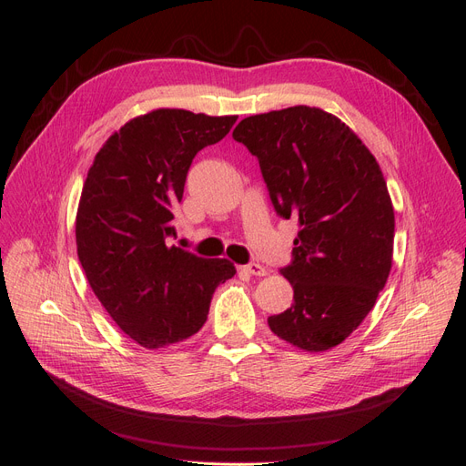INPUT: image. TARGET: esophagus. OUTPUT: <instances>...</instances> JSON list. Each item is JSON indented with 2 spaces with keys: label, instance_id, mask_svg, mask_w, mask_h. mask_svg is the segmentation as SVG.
<instances>
[{
  "label": "esophagus",
  "instance_id": "obj_1",
  "mask_svg": "<svg viewBox=\"0 0 466 466\" xmlns=\"http://www.w3.org/2000/svg\"><path fill=\"white\" fill-rule=\"evenodd\" d=\"M241 270L243 272H247V274H250V276H266V268L264 266H260V264H257V262H250V264H245V266H241Z\"/></svg>",
  "mask_w": 466,
  "mask_h": 466
}]
</instances>
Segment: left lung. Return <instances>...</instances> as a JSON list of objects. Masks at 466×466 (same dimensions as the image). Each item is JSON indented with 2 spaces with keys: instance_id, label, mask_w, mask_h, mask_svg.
Here are the masks:
<instances>
[{
  "instance_id": "8db88e82",
  "label": "left lung",
  "mask_w": 466,
  "mask_h": 466,
  "mask_svg": "<svg viewBox=\"0 0 466 466\" xmlns=\"http://www.w3.org/2000/svg\"><path fill=\"white\" fill-rule=\"evenodd\" d=\"M237 142L257 155L270 200L299 225L293 288L270 330L305 351H327L373 309L392 266L394 209L383 171L354 130L317 106H289L241 120Z\"/></svg>"
}]
</instances>
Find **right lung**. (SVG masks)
<instances>
[{
    "label": "right lung",
    "instance_id": "1",
    "mask_svg": "<svg viewBox=\"0 0 466 466\" xmlns=\"http://www.w3.org/2000/svg\"><path fill=\"white\" fill-rule=\"evenodd\" d=\"M235 122L182 108L136 116L98 149L83 185L79 262L118 329L147 350L198 332L216 288L237 272L228 258L167 245L177 235L175 209L194 155L218 144Z\"/></svg>",
    "mask_w": 466,
    "mask_h": 466
}]
</instances>
